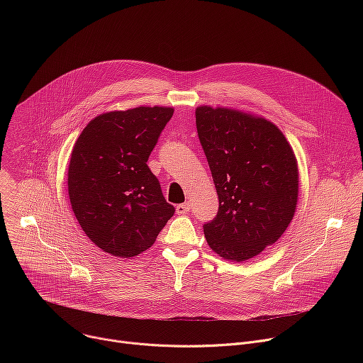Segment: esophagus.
Instances as JSON below:
<instances>
[{
	"label": "esophagus",
	"mask_w": 363,
	"mask_h": 363,
	"mask_svg": "<svg viewBox=\"0 0 363 363\" xmlns=\"http://www.w3.org/2000/svg\"><path fill=\"white\" fill-rule=\"evenodd\" d=\"M188 211H189V203H179L177 206V214L178 216H185V214H188Z\"/></svg>",
	"instance_id": "1"
}]
</instances>
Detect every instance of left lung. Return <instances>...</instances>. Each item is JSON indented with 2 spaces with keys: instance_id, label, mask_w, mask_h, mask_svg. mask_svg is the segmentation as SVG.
<instances>
[{
  "instance_id": "left-lung-1",
  "label": "left lung",
  "mask_w": 363,
  "mask_h": 363,
  "mask_svg": "<svg viewBox=\"0 0 363 363\" xmlns=\"http://www.w3.org/2000/svg\"><path fill=\"white\" fill-rule=\"evenodd\" d=\"M195 122L220 201L216 218L203 224L206 242L230 262H245L274 244L293 220L294 152L264 118L199 106Z\"/></svg>"
}]
</instances>
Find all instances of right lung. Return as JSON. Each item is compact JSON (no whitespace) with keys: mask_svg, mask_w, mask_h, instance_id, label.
<instances>
[{"mask_svg":"<svg viewBox=\"0 0 363 363\" xmlns=\"http://www.w3.org/2000/svg\"><path fill=\"white\" fill-rule=\"evenodd\" d=\"M172 115V108L162 106L103 113L74 143L70 203L84 234L105 252L140 254L175 213L146 164Z\"/></svg>","mask_w":363,"mask_h":363,"instance_id":"add662e5","label":"right lung"}]
</instances>
